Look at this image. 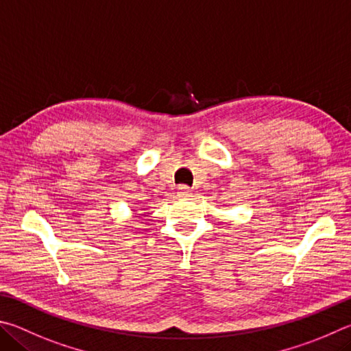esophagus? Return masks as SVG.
Here are the masks:
<instances>
[{
    "label": "esophagus",
    "mask_w": 351,
    "mask_h": 351,
    "mask_svg": "<svg viewBox=\"0 0 351 351\" xmlns=\"http://www.w3.org/2000/svg\"><path fill=\"white\" fill-rule=\"evenodd\" d=\"M177 195H179L180 199H188L189 195H191V189L185 185H182V186H179V189H177Z\"/></svg>",
    "instance_id": "esophagus-1"
}]
</instances>
